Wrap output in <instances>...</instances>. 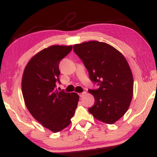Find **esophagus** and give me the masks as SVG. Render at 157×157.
Instances as JSON below:
<instances>
[{"label": "esophagus", "instance_id": "34e87169", "mask_svg": "<svg viewBox=\"0 0 157 157\" xmlns=\"http://www.w3.org/2000/svg\"><path fill=\"white\" fill-rule=\"evenodd\" d=\"M86 94V91H83V92L80 93V94H79V95H80V97H83V96H84V95H85V94Z\"/></svg>", "mask_w": 157, "mask_h": 157}]
</instances>
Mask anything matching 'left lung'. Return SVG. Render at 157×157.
<instances>
[{
  "mask_svg": "<svg viewBox=\"0 0 157 157\" xmlns=\"http://www.w3.org/2000/svg\"><path fill=\"white\" fill-rule=\"evenodd\" d=\"M73 49L89 71L90 80L99 86L89 90L95 100L89 113L100 121L114 123L125 114L132 100L134 79L127 60L103 42L75 44Z\"/></svg>",
  "mask_w": 157,
  "mask_h": 157,
  "instance_id": "8db88e82",
  "label": "left lung"
}]
</instances>
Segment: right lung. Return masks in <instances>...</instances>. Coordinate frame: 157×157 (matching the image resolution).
<instances>
[{"label":"right lung","instance_id":"right-lung-1","mask_svg":"<svg viewBox=\"0 0 157 157\" xmlns=\"http://www.w3.org/2000/svg\"><path fill=\"white\" fill-rule=\"evenodd\" d=\"M72 46H52L29 61L22 78V93L27 109L46 128L57 133L71 123L79 101L76 93L59 91V63Z\"/></svg>","mask_w":157,"mask_h":157}]
</instances>
